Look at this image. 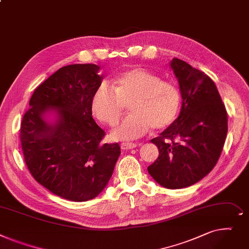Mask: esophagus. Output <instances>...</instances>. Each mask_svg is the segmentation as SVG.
Listing matches in <instances>:
<instances>
[{
    "label": "esophagus",
    "mask_w": 249,
    "mask_h": 249,
    "mask_svg": "<svg viewBox=\"0 0 249 249\" xmlns=\"http://www.w3.org/2000/svg\"><path fill=\"white\" fill-rule=\"evenodd\" d=\"M136 147H137V143H135V142H123L121 144L122 150H130V149H134Z\"/></svg>",
    "instance_id": "1"
}]
</instances>
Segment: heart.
Returning <instances> with one entry per match:
<instances>
[{
    "instance_id": "b5f03b06",
    "label": "heart",
    "mask_w": 249,
    "mask_h": 249,
    "mask_svg": "<svg viewBox=\"0 0 249 249\" xmlns=\"http://www.w3.org/2000/svg\"><path fill=\"white\" fill-rule=\"evenodd\" d=\"M129 100L130 113L110 134L114 141H134L153 126L160 129L170 125L178 115L181 94L173 82L136 67L116 75L112 86L101 82L92 94L90 108L98 122L112 126L124 111V104Z\"/></svg>"
}]
</instances>
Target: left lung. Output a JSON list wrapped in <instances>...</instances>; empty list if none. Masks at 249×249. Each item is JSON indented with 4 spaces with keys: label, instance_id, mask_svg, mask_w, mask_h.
Segmentation results:
<instances>
[{
    "label": "left lung",
    "instance_id": "left-lung-1",
    "mask_svg": "<svg viewBox=\"0 0 249 249\" xmlns=\"http://www.w3.org/2000/svg\"><path fill=\"white\" fill-rule=\"evenodd\" d=\"M172 69L180 84V115L151 140L159 157L148 167L151 176L169 189L191 186L217 164L225 142L228 118L213 80L203 71L174 58Z\"/></svg>",
    "mask_w": 249,
    "mask_h": 249
}]
</instances>
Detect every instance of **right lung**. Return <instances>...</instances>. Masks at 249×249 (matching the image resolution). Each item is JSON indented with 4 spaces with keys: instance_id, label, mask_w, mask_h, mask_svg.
Wrapping results in <instances>:
<instances>
[{
    "instance_id": "add662e5",
    "label": "right lung",
    "mask_w": 249,
    "mask_h": 249,
    "mask_svg": "<svg viewBox=\"0 0 249 249\" xmlns=\"http://www.w3.org/2000/svg\"><path fill=\"white\" fill-rule=\"evenodd\" d=\"M95 64L58 69L33 92L23 115L20 141L33 178L53 194L83 202L95 198L109 181L121 155L118 142L102 143L106 133L92 118L90 100L102 76ZM49 107L58 122L41 115Z\"/></svg>"
}]
</instances>
